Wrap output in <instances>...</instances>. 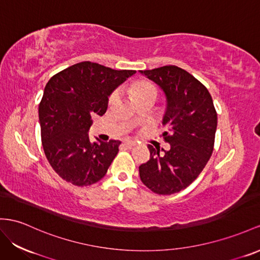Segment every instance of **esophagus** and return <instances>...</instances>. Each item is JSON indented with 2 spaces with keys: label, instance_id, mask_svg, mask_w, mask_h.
Listing matches in <instances>:
<instances>
[{
  "label": "esophagus",
  "instance_id": "34e87169",
  "mask_svg": "<svg viewBox=\"0 0 260 260\" xmlns=\"http://www.w3.org/2000/svg\"><path fill=\"white\" fill-rule=\"evenodd\" d=\"M124 145L126 146V147L131 148V147H134V146H136V142H134V141H125Z\"/></svg>",
  "mask_w": 260,
  "mask_h": 260
}]
</instances>
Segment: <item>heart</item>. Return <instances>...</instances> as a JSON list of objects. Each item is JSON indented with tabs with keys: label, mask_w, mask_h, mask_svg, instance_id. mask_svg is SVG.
<instances>
[{
	"label": "heart",
	"mask_w": 260,
	"mask_h": 260,
	"mask_svg": "<svg viewBox=\"0 0 260 260\" xmlns=\"http://www.w3.org/2000/svg\"><path fill=\"white\" fill-rule=\"evenodd\" d=\"M131 92L132 94L136 98V100L141 99L143 96L149 95V94H155L157 95V90L154 85L147 81H138L135 82L131 86ZM117 94L116 93H113L110 98V103H113L116 100Z\"/></svg>",
	"instance_id": "obj_1"
}]
</instances>
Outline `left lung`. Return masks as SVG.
<instances>
[{
  "instance_id": "obj_1",
  "label": "left lung",
  "mask_w": 260,
  "mask_h": 260,
  "mask_svg": "<svg viewBox=\"0 0 260 260\" xmlns=\"http://www.w3.org/2000/svg\"><path fill=\"white\" fill-rule=\"evenodd\" d=\"M166 96L162 125L168 150L148 145L149 160L139 166L142 182L157 194L185 189L201 174L213 152L217 114L208 89L177 66L139 70Z\"/></svg>"
}]
</instances>
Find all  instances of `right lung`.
Returning a JSON list of instances; mask_svg holds the SVG:
<instances>
[{
    "label": "right lung",
    "instance_id": "1",
    "mask_svg": "<svg viewBox=\"0 0 260 260\" xmlns=\"http://www.w3.org/2000/svg\"><path fill=\"white\" fill-rule=\"evenodd\" d=\"M135 73L83 61L46 84L38 110L42 143L50 166L67 182L83 187L105 176L121 142L92 143L91 117L102 116L113 91Z\"/></svg>",
    "mask_w": 260,
    "mask_h": 260
}]
</instances>
